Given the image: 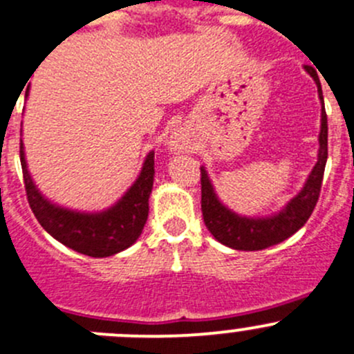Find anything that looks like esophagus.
Returning <instances> with one entry per match:
<instances>
[{"instance_id": "34e87169", "label": "esophagus", "mask_w": 354, "mask_h": 354, "mask_svg": "<svg viewBox=\"0 0 354 354\" xmlns=\"http://www.w3.org/2000/svg\"><path fill=\"white\" fill-rule=\"evenodd\" d=\"M169 149L171 152H185V150H188V142L185 140V136L174 133V136H171Z\"/></svg>"}]
</instances>
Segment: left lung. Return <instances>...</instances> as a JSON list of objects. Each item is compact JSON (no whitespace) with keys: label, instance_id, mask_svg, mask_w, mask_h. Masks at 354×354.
<instances>
[{"label":"left lung","instance_id":"left-lung-1","mask_svg":"<svg viewBox=\"0 0 354 354\" xmlns=\"http://www.w3.org/2000/svg\"><path fill=\"white\" fill-rule=\"evenodd\" d=\"M308 74L315 79L318 86V97L322 100V128L318 142V160L315 164L313 171L308 176L303 190L286 205L277 214L268 218H245L239 216L236 212L230 211L228 207L219 202L211 180L207 176V171L201 167V185H202V216L209 232L212 233L218 242L223 245L232 247L236 250H261L266 247H272L275 243L283 242L290 235L303 228L304 223L313 212L320 197L322 180H324L325 164H327V114L324 107V95H322V84L318 79L317 71L310 65H304Z\"/></svg>","mask_w":354,"mask_h":354}]
</instances>
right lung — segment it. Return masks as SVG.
Listing matches in <instances>:
<instances>
[{
	"instance_id": "add662e5",
	"label": "right lung",
	"mask_w": 354,
	"mask_h": 354,
	"mask_svg": "<svg viewBox=\"0 0 354 354\" xmlns=\"http://www.w3.org/2000/svg\"><path fill=\"white\" fill-rule=\"evenodd\" d=\"M20 164L27 201L39 225L53 239L75 252L91 257H107L128 249L142 235L149 218V197L153 185V152L145 157L140 176L112 207L102 212H79L51 204L41 195L27 171L24 143L20 142Z\"/></svg>"
}]
</instances>
